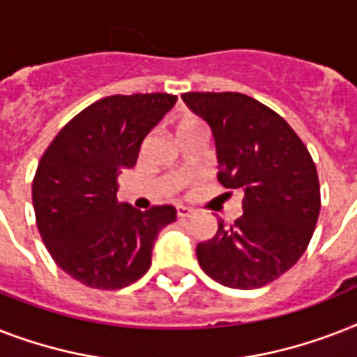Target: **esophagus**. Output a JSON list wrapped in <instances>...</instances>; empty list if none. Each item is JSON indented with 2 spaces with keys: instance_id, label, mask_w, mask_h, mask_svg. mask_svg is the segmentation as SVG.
Masks as SVG:
<instances>
[{
  "instance_id": "obj_1",
  "label": "esophagus",
  "mask_w": 357,
  "mask_h": 357,
  "mask_svg": "<svg viewBox=\"0 0 357 357\" xmlns=\"http://www.w3.org/2000/svg\"><path fill=\"white\" fill-rule=\"evenodd\" d=\"M176 213H178L179 218H189L190 215H192V209L190 207H185V206H178V209H176Z\"/></svg>"
}]
</instances>
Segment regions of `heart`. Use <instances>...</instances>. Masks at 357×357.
Returning <instances> with one entry per match:
<instances>
[{
	"label": "heart",
	"mask_w": 357,
	"mask_h": 357,
	"mask_svg": "<svg viewBox=\"0 0 357 357\" xmlns=\"http://www.w3.org/2000/svg\"><path fill=\"white\" fill-rule=\"evenodd\" d=\"M196 123H202V122H198V120H187V122H183L181 126H179V129L189 128V126H196Z\"/></svg>",
	"instance_id": "heart-1"
}]
</instances>
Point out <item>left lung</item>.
<instances>
[{"label":"left lung","mask_w":357,"mask_h":357,"mask_svg":"<svg viewBox=\"0 0 357 357\" xmlns=\"http://www.w3.org/2000/svg\"><path fill=\"white\" fill-rule=\"evenodd\" d=\"M211 126L218 181L243 195V215L218 222L196 246L202 271L231 289H257L287 272L307 248L321 211V185L305 144L285 120L241 92H185Z\"/></svg>","instance_id":"obj_1"}]
</instances>
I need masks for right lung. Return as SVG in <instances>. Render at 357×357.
I'll return each instance as SVG.
<instances>
[{"label":"right lung","mask_w":357,"mask_h":357,"mask_svg":"<svg viewBox=\"0 0 357 357\" xmlns=\"http://www.w3.org/2000/svg\"><path fill=\"white\" fill-rule=\"evenodd\" d=\"M167 92L107 96L70 120L47 146L33 178L36 228L53 261L86 287L114 291L151 265L172 206L139 211L116 202L119 176L135 167L151 128L176 105Z\"/></svg>","instance_id":"right-lung-1"}]
</instances>
